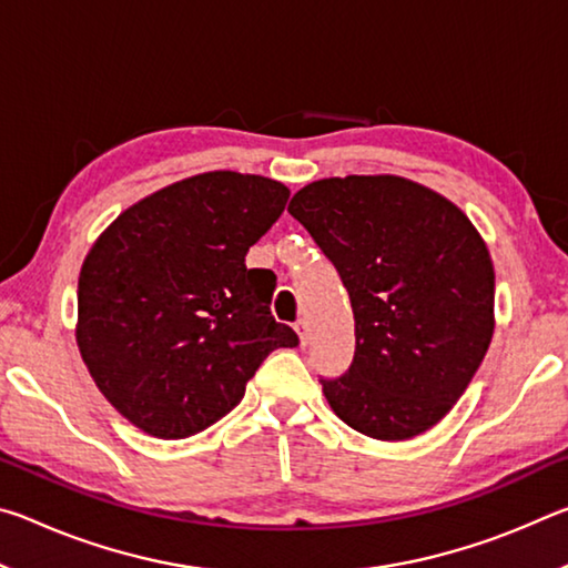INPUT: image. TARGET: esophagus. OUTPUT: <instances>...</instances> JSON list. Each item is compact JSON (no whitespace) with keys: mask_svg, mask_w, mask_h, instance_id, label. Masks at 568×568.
<instances>
[{"mask_svg":"<svg viewBox=\"0 0 568 568\" xmlns=\"http://www.w3.org/2000/svg\"><path fill=\"white\" fill-rule=\"evenodd\" d=\"M295 333H297V338H301V345H307V341H311V328H307L305 318L295 321Z\"/></svg>","mask_w":568,"mask_h":568,"instance_id":"34e87169","label":"esophagus"}]
</instances>
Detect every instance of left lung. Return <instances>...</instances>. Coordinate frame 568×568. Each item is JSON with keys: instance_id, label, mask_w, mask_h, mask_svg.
<instances>
[{"instance_id": "8db88e82", "label": "left lung", "mask_w": 568, "mask_h": 568, "mask_svg": "<svg viewBox=\"0 0 568 568\" xmlns=\"http://www.w3.org/2000/svg\"><path fill=\"white\" fill-rule=\"evenodd\" d=\"M338 271L355 318L335 416L381 440L428 430L464 396L494 335V265L460 210L393 175L318 180L287 205Z\"/></svg>"}]
</instances>
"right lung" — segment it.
<instances>
[{"label":"right lung","mask_w":568,"mask_h":568,"mask_svg":"<svg viewBox=\"0 0 568 568\" xmlns=\"http://www.w3.org/2000/svg\"><path fill=\"white\" fill-rule=\"evenodd\" d=\"M291 190L220 170L155 192L104 230L80 273L77 345L98 388L158 438L227 416L275 348H295L271 313L275 275L245 255Z\"/></svg>","instance_id":"right-lung-1"}]
</instances>
